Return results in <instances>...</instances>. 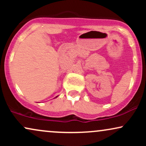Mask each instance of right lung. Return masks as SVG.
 Listing matches in <instances>:
<instances>
[{
  "label": "right lung",
  "mask_w": 146,
  "mask_h": 146,
  "mask_svg": "<svg viewBox=\"0 0 146 146\" xmlns=\"http://www.w3.org/2000/svg\"><path fill=\"white\" fill-rule=\"evenodd\" d=\"M58 98V96H57V97H56V98Z\"/></svg>",
  "instance_id": "right-lung-1"
}]
</instances>
